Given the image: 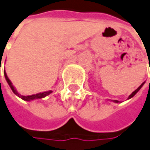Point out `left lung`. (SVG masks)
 Returning a JSON list of instances; mask_svg holds the SVG:
<instances>
[{
	"mask_svg": "<svg viewBox=\"0 0 150 150\" xmlns=\"http://www.w3.org/2000/svg\"><path fill=\"white\" fill-rule=\"evenodd\" d=\"M149 83H150V80H149ZM144 83H141V84H140V85H139V87H138V88H136V89H135V91H134V92L132 93H131V95H130V96H129V98H129V99H130V98H132V97H134L135 95V94H136V93L138 92V91H139V89H140V88H142V86H143L144 85ZM114 103H119V101L118 100H114L113 101Z\"/></svg>",
	"mask_w": 150,
	"mask_h": 150,
	"instance_id": "obj_1",
	"label": "left lung"
}]
</instances>
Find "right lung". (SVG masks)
I'll list each match as a JSON object with an SVG mask.
<instances>
[{"mask_svg": "<svg viewBox=\"0 0 150 150\" xmlns=\"http://www.w3.org/2000/svg\"><path fill=\"white\" fill-rule=\"evenodd\" d=\"M4 75H5V77H6V79L7 83L8 84L10 85V87L12 89V91L13 93L16 94L17 96L19 97V98H21L24 101H31V100H34V99H39V98H44V97L47 96L48 94H50L52 92V90H49V91H47V92H43V93H37V94H33V95H28V96H24V95H21V94H19V93L16 91V89L15 88V87L13 86V84L11 82V80L9 79L8 78V76H7L6 73V71H4Z\"/></svg>", "mask_w": 150, "mask_h": 150, "instance_id": "add662e5", "label": "right lung"}]
</instances>
